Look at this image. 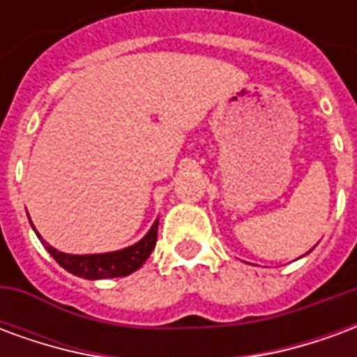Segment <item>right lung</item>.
I'll use <instances>...</instances> for the list:
<instances>
[{"label": "right lung", "instance_id": "right-lung-1", "mask_svg": "<svg viewBox=\"0 0 357 357\" xmlns=\"http://www.w3.org/2000/svg\"><path fill=\"white\" fill-rule=\"evenodd\" d=\"M32 224V222H30ZM36 231V227L32 225ZM38 239L42 241L45 250L50 252L61 268H65L68 273L78 275L82 279H110V277H126L137 271L145 264L151 252L155 250L156 235H158V220L151 225L147 235L137 241L132 247L112 250V252H102V255H66L57 248H53L50 243L42 239V235L36 231Z\"/></svg>", "mask_w": 357, "mask_h": 357}]
</instances>
